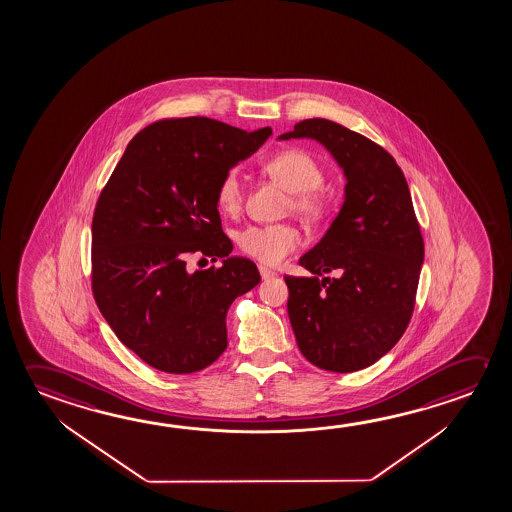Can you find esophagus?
<instances>
[{
	"label": "esophagus",
	"mask_w": 512,
	"mask_h": 512,
	"mask_svg": "<svg viewBox=\"0 0 512 512\" xmlns=\"http://www.w3.org/2000/svg\"><path fill=\"white\" fill-rule=\"evenodd\" d=\"M260 277L264 278V280H268V278L277 277V273L273 271V269L266 268V266H259Z\"/></svg>",
	"instance_id": "obj_1"
}]
</instances>
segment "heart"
Instances as JSON below:
<instances>
[{
    "label": "heart",
    "instance_id": "obj_1",
    "mask_svg": "<svg viewBox=\"0 0 512 512\" xmlns=\"http://www.w3.org/2000/svg\"><path fill=\"white\" fill-rule=\"evenodd\" d=\"M262 173L291 193L287 209L298 212L310 221L325 218L327 198L319 191L323 184V169L316 159L300 148L278 150L262 162ZM243 185L234 169L219 178L216 185V203L219 210L235 216L243 209ZM302 232L291 223L252 225L237 235L241 252L264 264H280L302 244Z\"/></svg>",
    "mask_w": 512,
    "mask_h": 512
}]
</instances>
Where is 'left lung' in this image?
Masks as SVG:
<instances>
[{"instance_id": "left-lung-1", "label": "left lung", "mask_w": 512, "mask_h": 512, "mask_svg": "<svg viewBox=\"0 0 512 512\" xmlns=\"http://www.w3.org/2000/svg\"><path fill=\"white\" fill-rule=\"evenodd\" d=\"M296 137L323 144L348 182L332 227L300 260L314 277H284L287 312L307 361L352 373L384 357L409 327L423 237L402 169L380 144L321 118L280 135Z\"/></svg>"}]
</instances>
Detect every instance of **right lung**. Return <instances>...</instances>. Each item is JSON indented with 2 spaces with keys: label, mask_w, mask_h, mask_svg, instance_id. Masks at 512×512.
<instances>
[{
  "label": "right lung",
  "mask_w": 512,
  "mask_h": 512,
  "mask_svg": "<svg viewBox=\"0 0 512 512\" xmlns=\"http://www.w3.org/2000/svg\"><path fill=\"white\" fill-rule=\"evenodd\" d=\"M271 128L166 118L143 128L101 189L93 216L94 302L119 341L151 368L194 373L227 348V312L260 282L252 260L230 257L216 185L259 150ZM224 259L193 272L189 258Z\"/></svg>",
  "instance_id": "obj_1"
}]
</instances>
